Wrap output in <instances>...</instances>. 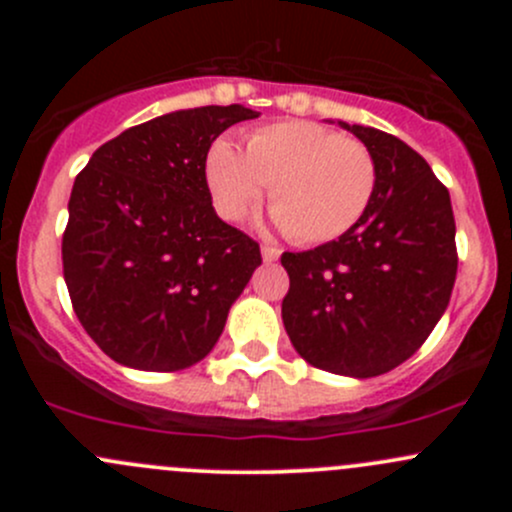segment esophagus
<instances>
[{"label": "esophagus", "instance_id": "34e87169", "mask_svg": "<svg viewBox=\"0 0 512 512\" xmlns=\"http://www.w3.org/2000/svg\"><path fill=\"white\" fill-rule=\"evenodd\" d=\"M262 260L277 262V260H280V250H277L275 245H262Z\"/></svg>", "mask_w": 512, "mask_h": 512}]
</instances>
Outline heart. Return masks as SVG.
<instances>
[{"label":"heart","mask_w":512,"mask_h":512,"mask_svg":"<svg viewBox=\"0 0 512 512\" xmlns=\"http://www.w3.org/2000/svg\"><path fill=\"white\" fill-rule=\"evenodd\" d=\"M208 188L225 220H242L270 185V210L289 240L319 245L347 235L376 190L374 153L359 138L312 121H282L232 143H213Z\"/></svg>","instance_id":"obj_1"}]
</instances>
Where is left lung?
Segmentation results:
<instances>
[{
    "instance_id": "1",
    "label": "left lung",
    "mask_w": 512,
    "mask_h": 512,
    "mask_svg": "<svg viewBox=\"0 0 512 512\" xmlns=\"http://www.w3.org/2000/svg\"><path fill=\"white\" fill-rule=\"evenodd\" d=\"M342 126L374 153V198L339 240L282 255V322L304 361L369 379L416 354L446 312L456 220L448 188L414 148L379 128Z\"/></svg>"
}]
</instances>
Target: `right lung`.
<instances>
[{"mask_svg": "<svg viewBox=\"0 0 512 512\" xmlns=\"http://www.w3.org/2000/svg\"><path fill=\"white\" fill-rule=\"evenodd\" d=\"M260 113L203 106L111 138L76 175L61 262L71 307L103 354L131 369L193 366L262 265L260 245L213 210L215 138Z\"/></svg>", "mask_w": 512, "mask_h": 512, "instance_id": "obj_1", "label": "right lung"}]
</instances>
